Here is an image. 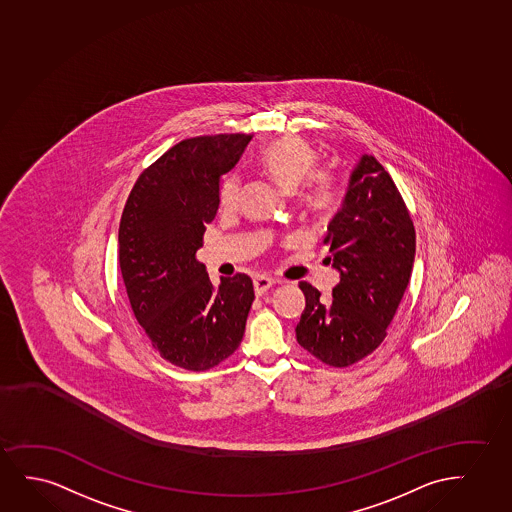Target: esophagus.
Here are the masks:
<instances>
[{
	"instance_id": "esophagus-1",
	"label": "esophagus",
	"mask_w": 512,
	"mask_h": 512,
	"mask_svg": "<svg viewBox=\"0 0 512 512\" xmlns=\"http://www.w3.org/2000/svg\"><path fill=\"white\" fill-rule=\"evenodd\" d=\"M273 285L274 279L267 278V276H259V278L253 279V288H255V293H257V295L266 293Z\"/></svg>"
}]
</instances>
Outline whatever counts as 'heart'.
Instances as JSON below:
<instances>
[{"label": "heart", "mask_w": 512, "mask_h": 512, "mask_svg": "<svg viewBox=\"0 0 512 512\" xmlns=\"http://www.w3.org/2000/svg\"><path fill=\"white\" fill-rule=\"evenodd\" d=\"M318 154L306 140L299 137H283L276 140L260 156V165L269 179L286 194L300 187L299 205L312 217H325L332 212L337 191L332 173L314 168ZM241 194V179L233 173L220 187V205L231 210L238 205Z\"/></svg>", "instance_id": "1"}]
</instances>
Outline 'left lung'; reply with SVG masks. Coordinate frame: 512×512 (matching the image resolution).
Listing matches in <instances>:
<instances>
[{
    "label": "left lung",
    "instance_id": "left-lung-1",
    "mask_svg": "<svg viewBox=\"0 0 512 512\" xmlns=\"http://www.w3.org/2000/svg\"><path fill=\"white\" fill-rule=\"evenodd\" d=\"M325 245L340 273L339 285L325 304L314 286L300 281L306 309L295 332L312 356L344 368L384 342L415 260L412 217L391 175L370 154H363L352 170Z\"/></svg>",
    "mask_w": 512,
    "mask_h": 512
}]
</instances>
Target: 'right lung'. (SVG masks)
Masks as SVG:
<instances>
[{
  "label": "right lung",
  "mask_w": 512,
  "mask_h": 512,
  "mask_svg": "<svg viewBox=\"0 0 512 512\" xmlns=\"http://www.w3.org/2000/svg\"><path fill=\"white\" fill-rule=\"evenodd\" d=\"M252 135L220 133L175 144L147 166L120 222V269L135 319L168 363L205 372L243 339L255 293L238 273L213 285L196 259L219 210L220 177Z\"/></svg>",
  "instance_id": "right-lung-1"
}]
</instances>
